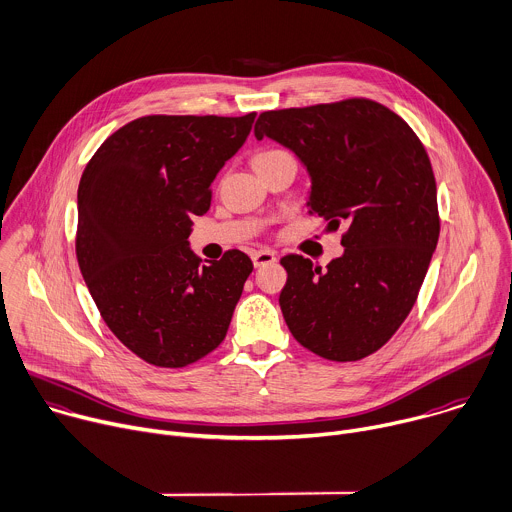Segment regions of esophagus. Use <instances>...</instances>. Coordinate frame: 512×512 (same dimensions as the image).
<instances>
[{
  "label": "esophagus",
  "mask_w": 512,
  "mask_h": 512,
  "mask_svg": "<svg viewBox=\"0 0 512 512\" xmlns=\"http://www.w3.org/2000/svg\"><path fill=\"white\" fill-rule=\"evenodd\" d=\"M274 260H276V254L270 252V250H256V252H252V262H254L256 268H260L264 264H272Z\"/></svg>",
  "instance_id": "1"
}]
</instances>
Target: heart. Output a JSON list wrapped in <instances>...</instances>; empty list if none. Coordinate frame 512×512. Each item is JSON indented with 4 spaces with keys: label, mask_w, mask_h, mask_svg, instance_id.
I'll return each mask as SVG.
<instances>
[{
    "label": "heart",
    "mask_w": 512,
    "mask_h": 512,
    "mask_svg": "<svg viewBox=\"0 0 512 512\" xmlns=\"http://www.w3.org/2000/svg\"><path fill=\"white\" fill-rule=\"evenodd\" d=\"M280 153H286V151H280V149H268V151H262L260 155H256V159H266V157H274V155H280Z\"/></svg>",
    "instance_id": "1"
}]
</instances>
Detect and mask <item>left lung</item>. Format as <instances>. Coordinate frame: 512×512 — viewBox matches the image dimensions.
Wrapping results in <instances>:
<instances>
[{"instance_id": "left-lung-1", "label": "left lung", "mask_w": 512, "mask_h": 512, "mask_svg": "<svg viewBox=\"0 0 512 512\" xmlns=\"http://www.w3.org/2000/svg\"><path fill=\"white\" fill-rule=\"evenodd\" d=\"M254 135L290 149L311 177L309 214L345 230L327 270L280 260V309L292 337L331 361L383 347L410 315L440 236L430 157L401 117L369 98L266 111Z\"/></svg>"}]
</instances>
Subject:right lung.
<instances>
[{"instance_id": "obj_1", "label": "right lung", "mask_w": 512, "mask_h": 512, "mask_svg": "<svg viewBox=\"0 0 512 512\" xmlns=\"http://www.w3.org/2000/svg\"><path fill=\"white\" fill-rule=\"evenodd\" d=\"M254 117H141L102 143L80 177L82 278L115 337L151 365L195 363L228 333L252 260L228 250L199 266L187 238Z\"/></svg>"}]
</instances>
